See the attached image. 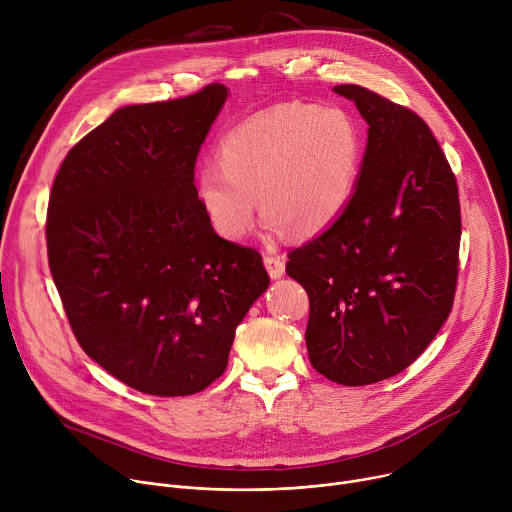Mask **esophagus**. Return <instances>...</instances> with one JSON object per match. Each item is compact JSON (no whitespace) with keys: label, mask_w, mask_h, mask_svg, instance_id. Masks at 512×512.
<instances>
[{"label":"esophagus","mask_w":512,"mask_h":512,"mask_svg":"<svg viewBox=\"0 0 512 512\" xmlns=\"http://www.w3.org/2000/svg\"><path fill=\"white\" fill-rule=\"evenodd\" d=\"M263 263L271 275V279H279L283 273H285V261L281 255H265L263 257Z\"/></svg>","instance_id":"1"}]
</instances>
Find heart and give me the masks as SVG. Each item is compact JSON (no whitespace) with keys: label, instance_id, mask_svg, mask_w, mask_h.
I'll list each match as a JSON object with an SVG mask.
<instances>
[{"label":"heart","instance_id":"1","mask_svg":"<svg viewBox=\"0 0 512 512\" xmlns=\"http://www.w3.org/2000/svg\"><path fill=\"white\" fill-rule=\"evenodd\" d=\"M362 166V135L338 105L289 103L233 127L218 145V166L196 176V198L212 229L243 239L257 196L269 231L308 239L350 204Z\"/></svg>","mask_w":512,"mask_h":512}]
</instances>
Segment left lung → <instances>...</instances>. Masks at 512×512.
Listing matches in <instances>:
<instances>
[{
    "mask_svg": "<svg viewBox=\"0 0 512 512\" xmlns=\"http://www.w3.org/2000/svg\"><path fill=\"white\" fill-rule=\"evenodd\" d=\"M334 91L369 123L358 186L285 271L310 298L312 367L360 387L407 369L448 320L462 218L456 176L419 115L358 85Z\"/></svg>",
    "mask_w": 512,
    "mask_h": 512,
    "instance_id": "8db88e82",
    "label": "left lung"
}]
</instances>
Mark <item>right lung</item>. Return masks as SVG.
<instances>
[{
  "label": "right lung",
  "instance_id": "add662e5",
  "mask_svg": "<svg viewBox=\"0 0 512 512\" xmlns=\"http://www.w3.org/2000/svg\"><path fill=\"white\" fill-rule=\"evenodd\" d=\"M221 83L117 109L72 148L48 200V265L81 348L127 387L194 395L227 369L269 285L259 251L218 237L194 186Z\"/></svg>",
  "mask_w": 512,
  "mask_h": 512
}]
</instances>
